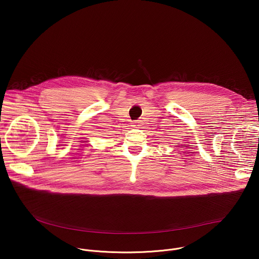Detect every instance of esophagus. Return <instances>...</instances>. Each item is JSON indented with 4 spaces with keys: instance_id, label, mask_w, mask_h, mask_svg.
I'll return each instance as SVG.
<instances>
[{
    "instance_id": "esophagus-1",
    "label": "esophagus",
    "mask_w": 259,
    "mask_h": 259,
    "mask_svg": "<svg viewBox=\"0 0 259 259\" xmlns=\"http://www.w3.org/2000/svg\"><path fill=\"white\" fill-rule=\"evenodd\" d=\"M134 128H140L142 126V121L141 120H137L135 122H133V125H132Z\"/></svg>"
}]
</instances>
